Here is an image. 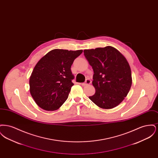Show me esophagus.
Listing matches in <instances>:
<instances>
[{
    "label": "esophagus",
    "instance_id": "34e87169",
    "mask_svg": "<svg viewBox=\"0 0 158 158\" xmlns=\"http://www.w3.org/2000/svg\"><path fill=\"white\" fill-rule=\"evenodd\" d=\"M90 83H91V81H90L89 79H87L85 81V82L84 83H81V85H83V86H86V85H90Z\"/></svg>",
    "mask_w": 158,
    "mask_h": 158
}]
</instances>
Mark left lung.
Segmentation results:
<instances>
[{"instance_id":"1","label":"left lung","mask_w":158,"mask_h":158,"mask_svg":"<svg viewBox=\"0 0 158 158\" xmlns=\"http://www.w3.org/2000/svg\"><path fill=\"white\" fill-rule=\"evenodd\" d=\"M83 53L94 70L92 85L95 93L89 98L104 109L119 105L132 84L131 69L126 59L111 46L85 50Z\"/></svg>"}]
</instances>
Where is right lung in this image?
Wrapping results in <instances>:
<instances>
[{
	"mask_svg": "<svg viewBox=\"0 0 158 158\" xmlns=\"http://www.w3.org/2000/svg\"><path fill=\"white\" fill-rule=\"evenodd\" d=\"M82 52L54 49L38 61L30 78V90L40 108L56 110L66 101L74 85L71 66Z\"/></svg>",
	"mask_w": 158,
	"mask_h": 158,
	"instance_id": "add662e5",
	"label": "right lung"
}]
</instances>
